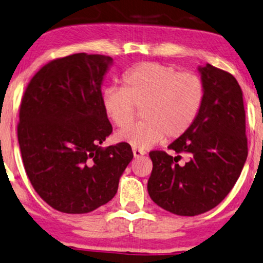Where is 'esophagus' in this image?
<instances>
[{"instance_id": "esophagus-1", "label": "esophagus", "mask_w": 263, "mask_h": 263, "mask_svg": "<svg viewBox=\"0 0 263 263\" xmlns=\"http://www.w3.org/2000/svg\"><path fill=\"white\" fill-rule=\"evenodd\" d=\"M132 152H134V156L135 158H139V156H143L145 154L144 151H142V149H132Z\"/></svg>"}]
</instances>
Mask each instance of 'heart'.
Masks as SVG:
<instances>
[{
  "instance_id": "heart-1",
  "label": "heart",
  "mask_w": 263,
  "mask_h": 263,
  "mask_svg": "<svg viewBox=\"0 0 263 263\" xmlns=\"http://www.w3.org/2000/svg\"><path fill=\"white\" fill-rule=\"evenodd\" d=\"M205 88L192 72L160 63H142L122 75V87L109 86L102 92V107L116 127L132 123L135 107H142L143 121L116 134L119 142L147 149L177 138L194 125L201 110Z\"/></svg>"
}]
</instances>
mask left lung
<instances>
[{
  "label": "left lung",
  "mask_w": 263,
  "mask_h": 263,
  "mask_svg": "<svg viewBox=\"0 0 263 263\" xmlns=\"http://www.w3.org/2000/svg\"><path fill=\"white\" fill-rule=\"evenodd\" d=\"M205 97L194 125L168 145L181 155L149 153L152 200L179 216L204 214L217 206L234 187L248 158L242 91L233 75L211 64L199 65Z\"/></svg>",
  "instance_id": "left-lung-1"
}]
</instances>
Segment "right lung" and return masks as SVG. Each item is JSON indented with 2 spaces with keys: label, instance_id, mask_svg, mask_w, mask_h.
Here are the masks:
<instances>
[{
  "label": "right lung",
  "instance_id": "1",
  "mask_svg": "<svg viewBox=\"0 0 263 263\" xmlns=\"http://www.w3.org/2000/svg\"><path fill=\"white\" fill-rule=\"evenodd\" d=\"M112 58L76 53L46 64L22 99L18 142L26 175L49 206L87 214L115 197L134 158L127 143L102 149L112 127L102 85Z\"/></svg>",
  "mask_w": 263,
  "mask_h": 263
}]
</instances>
